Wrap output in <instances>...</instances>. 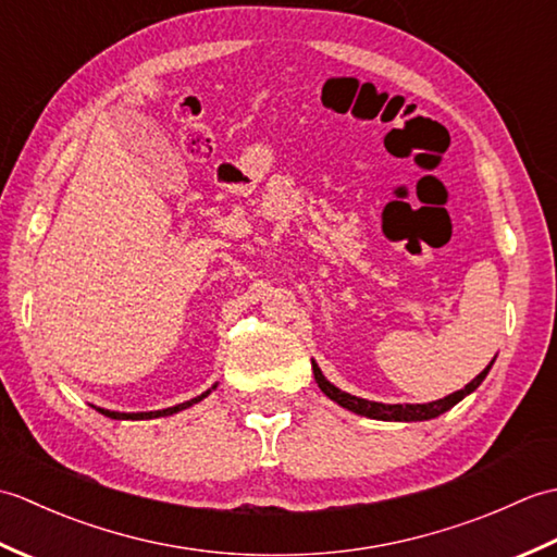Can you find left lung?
Wrapping results in <instances>:
<instances>
[{
    "mask_svg": "<svg viewBox=\"0 0 557 557\" xmlns=\"http://www.w3.org/2000/svg\"><path fill=\"white\" fill-rule=\"evenodd\" d=\"M491 366H493V361H491ZM491 366H486V369H483L474 377V381H471L469 385H465V389H457V393L447 395L443 399L429 401V405H383V401H371V399L354 397L349 393H342L339 387H335L333 383L327 381V377L323 375V371L318 369L315 361H313V375H315L318 387H321L330 399L337 401L339 407H345V409H349L354 413H361V417L377 419V421H429V419L441 417V413H445L447 409H453L457 401H461L467 395L474 393V389L483 383V377L488 375Z\"/></svg>",
    "mask_w": 557,
    "mask_h": 557,
    "instance_id": "1",
    "label": "left lung"
}]
</instances>
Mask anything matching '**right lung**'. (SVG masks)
I'll list each match as a JSON object with an SVG mask.
<instances>
[{
    "mask_svg": "<svg viewBox=\"0 0 557 557\" xmlns=\"http://www.w3.org/2000/svg\"><path fill=\"white\" fill-rule=\"evenodd\" d=\"M218 385H212V389H215ZM210 395V389H206L203 395H198V397H194V399H188V401H182V405H176V407H168V409H160V411H138V413H122V411H110V409H100L98 407V411L100 413H104V417H110V419H132V421H140V419H158V417H172V413H176V411H182V409H188V407H194L196 401H200L203 397H208Z\"/></svg>",
    "mask_w": 557,
    "mask_h": 557,
    "instance_id": "1",
    "label": "right lung"
}]
</instances>
